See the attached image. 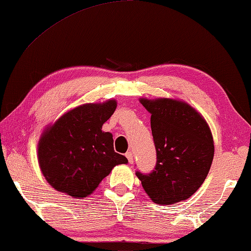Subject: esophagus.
Wrapping results in <instances>:
<instances>
[{
	"instance_id": "obj_1",
	"label": "esophagus",
	"mask_w": 251,
	"mask_h": 251,
	"mask_svg": "<svg viewBox=\"0 0 251 251\" xmlns=\"http://www.w3.org/2000/svg\"><path fill=\"white\" fill-rule=\"evenodd\" d=\"M125 155H126V157H127V159H128L129 164H133V161H134V155H133V152H131V151H127Z\"/></svg>"
}]
</instances>
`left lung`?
I'll list each match as a JSON object with an SVG mask.
<instances>
[{
    "mask_svg": "<svg viewBox=\"0 0 251 251\" xmlns=\"http://www.w3.org/2000/svg\"><path fill=\"white\" fill-rule=\"evenodd\" d=\"M151 116L156 166L136 175L152 201L176 203L193 196L202 185L214 158V141L206 121L184 101L142 99Z\"/></svg>",
    "mask_w": 251,
    "mask_h": 251,
    "instance_id": "1",
    "label": "left lung"
}]
</instances>
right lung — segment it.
I'll return each mask as SVG.
<instances>
[{
    "mask_svg": "<svg viewBox=\"0 0 251 251\" xmlns=\"http://www.w3.org/2000/svg\"><path fill=\"white\" fill-rule=\"evenodd\" d=\"M116 100L85 104L70 110L42 135L39 163L49 184L74 198L86 197L114 166L128 160L114 151V139L101 126Z\"/></svg>",
    "mask_w": 251,
    "mask_h": 251,
    "instance_id": "add662e5",
    "label": "right lung"
}]
</instances>
